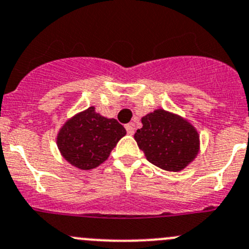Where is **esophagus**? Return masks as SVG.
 Segmentation results:
<instances>
[{
  "instance_id": "1",
  "label": "esophagus",
  "mask_w": 249,
  "mask_h": 249,
  "mask_svg": "<svg viewBox=\"0 0 249 249\" xmlns=\"http://www.w3.org/2000/svg\"><path fill=\"white\" fill-rule=\"evenodd\" d=\"M125 129H126V132L129 135H134L135 129H134V124H127L125 125Z\"/></svg>"
}]
</instances>
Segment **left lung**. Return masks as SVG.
Masks as SVG:
<instances>
[{"mask_svg": "<svg viewBox=\"0 0 249 249\" xmlns=\"http://www.w3.org/2000/svg\"><path fill=\"white\" fill-rule=\"evenodd\" d=\"M135 132L137 146L147 160L166 171H180L199 151V135L194 125L180 115L157 109L141 119Z\"/></svg>", "mask_w": 249, "mask_h": 249, "instance_id": "8db88e82", "label": "left lung"}]
</instances>
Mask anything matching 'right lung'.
<instances>
[{
  "label": "right lung",
  "instance_id": "1",
  "mask_svg": "<svg viewBox=\"0 0 249 249\" xmlns=\"http://www.w3.org/2000/svg\"><path fill=\"white\" fill-rule=\"evenodd\" d=\"M126 130L115 119H108L89 107L67 120L57 135V146L68 163L90 170L109 157Z\"/></svg>",
  "mask_w": 249,
  "mask_h": 249
}]
</instances>
